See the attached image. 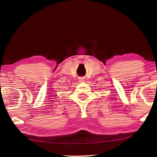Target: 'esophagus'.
Masks as SVG:
<instances>
[{
  "label": "esophagus",
  "mask_w": 157,
  "mask_h": 157,
  "mask_svg": "<svg viewBox=\"0 0 157 157\" xmlns=\"http://www.w3.org/2000/svg\"><path fill=\"white\" fill-rule=\"evenodd\" d=\"M84 80V79H82V78H81L80 79H79V82H83Z\"/></svg>",
  "instance_id": "1"
}]
</instances>
